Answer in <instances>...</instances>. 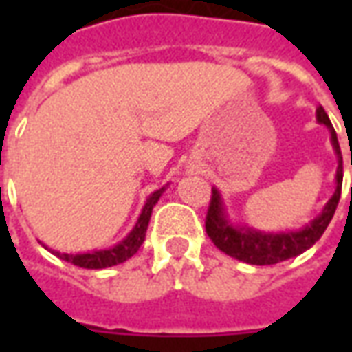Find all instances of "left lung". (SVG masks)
Masks as SVG:
<instances>
[{"label": "left lung", "instance_id": "obj_1", "mask_svg": "<svg viewBox=\"0 0 352 352\" xmlns=\"http://www.w3.org/2000/svg\"><path fill=\"white\" fill-rule=\"evenodd\" d=\"M317 120L320 124H324L326 128L330 130L332 146L333 151H336V156H338L336 192H333L332 198L328 199L322 213L318 214L317 219H313L309 226L296 230V232L265 234V232H258V230L252 228H239V226H234L228 221V214L224 211V204H222L221 192L213 188L206 217V232L207 236L211 237V241L222 252H226L232 258L247 262V264H279V262L294 258L298 254H302L303 251L311 249L320 239V236L324 234V230L328 228V224H330L333 213H336V207L340 204L341 183H343V158H341V148L340 143H338L336 130H333L332 122H330V118H328L322 107L317 109Z\"/></svg>", "mask_w": 352, "mask_h": 352}]
</instances>
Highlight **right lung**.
I'll list each match as a JSON object with an SVG mask.
<instances>
[{
	"instance_id": "1",
	"label": "right lung",
	"mask_w": 352,
	"mask_h": 352,
	"mask_svg": "<svg viewBox=\"0 0 352 352\" xmlns=\"http://www.w3.org/2000/svg\"><path fill=\"white\" fill-rule=\"evenodd\" d=\"M166 190V186H162L160 190H154L148 199H146L143 211L139 214L135 226L131 230L128 236L124 237L120 243H116L111 249H103V251H94V252H82V254H67V252H58L52 251L56 254L58 258L65 260L69 264L79 265V267H87V270H103V267H111V265L122 264L128 258H131L135 252L139 251V247L145 241L146 228H148V221H151V214H153V207L158 204V199Z\"/></svg>"
}]
</instances>
